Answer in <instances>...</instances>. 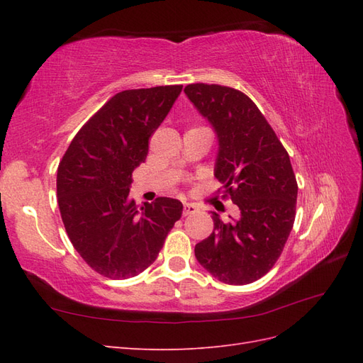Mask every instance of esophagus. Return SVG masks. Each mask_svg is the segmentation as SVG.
<instances>
[{"instance_id": "esophagus-1", "label": "esophagus", "mask_w": 363, "mask_h": 363, "mask_svg": "<svg viewBox=\"0 0 363 363\" xmlns=\"http://www.w3.org/2000/svg\"><path fill=\"white\" fill-rule=\"evenodd\" d=\"M196 211H199V207H196V206L192 204V203H184V204H183V216L192 215V213H195Z\"/></svg>"}]
</instances>
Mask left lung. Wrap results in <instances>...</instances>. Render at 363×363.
Listing matches in <instances>:
<instances>
[{
    "instance_id": "obj_1",
    "label": "left lung",
    "mask_w": 363,
    "mask_h": 363,
    "mask_svg": "<svg viewBox=\"0 0 363 363\" xmlns=\"http://www.w3.org/2000/svg\"><path fill=\"white\" fill-rule=\"evenodd\" d=\"M184 94L215 131L213 174L239 208L228 223L213 212V232L195 245V257L219 281L252 283L274 267L294 225L298 186L289 156L245 94L204 83Z\"/></svg>"
}]
</instances>
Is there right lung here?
<instances>
[{
	"label": "right lung",
	"instance_id": "add662e5",
	"mask_svg": "<svg viewBox=\"0 0 363 363\" xmlns=\"http://www.w3.org/2000/svg\"><path fill=\"white\" fill-rule=\"evenodd\" d=\"M183 86L123 91L82 127L57 169V201L68 238L84 262L108 279H128L159 256L183 204L160 196L140 208L130 200L131 174L148 139Z\"/></svg>",
	"mask_w": 363,
	"mask_h": 363
}]
</instances>
